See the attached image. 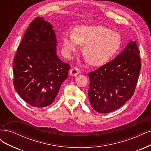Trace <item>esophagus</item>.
<instances>
[{
	"instance_id": "1",
	"label": "esophagus",
	"mask_w": 151,
	"mask_h": 151,
	"mask_svg": "<svg viewBox=\"0 0 151 151\" xmlns=\"http://www.w3.org/2000/svg\"><path fill=\"white\" fill-rule=\"evenodd\" d=\"M80 69L78 68V67H74V68L71 69L70 70V74L72 76H77L78 74H79L80 72Z\"/></svg>"
}]
</instances>
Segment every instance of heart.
<instances>
[{
    "label": "heart",
    "instance_id": "heart-1",
    "mask_svg": "<svg viewBox=\"0 0 151 151\" xmlns=\"http://www.w3.org/2000/svg\"><path fill=\"white\" fill-rule=\"evenodd\" d=\"M120 34L101 25L77 27L73 34H66L62 39L65 55L70 58L79 45L83 46L82 53L87 63L92 66L106 64L120 49Z\"/></svg>",
    "mask_w": 151,
    "mask_h": 151
}]
</instances>
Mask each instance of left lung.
Segmentation results:
<instances>
[{
    "mask_svg": "<svg viewBox=\"0 0 151 151\" xmlns=\"http://www.w3.org/2000/svg\"><path fill=\"white\" fill-rule=\"evenodd\" d=\"M139 55L136 42L130 41L112 60L89 72L88 95L96 111H116L132 97L141 67Z\"/></svg>",
    "mask_w": 151,
    "mask_h": 151,
    "instance_id": "left-lung-1",
    "label": "left lung"
}]
</instances>
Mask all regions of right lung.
Instances as JSON below:
<instances>
[{"label": "right lung", "instance_id": "obj_1", "mask_svg": "<svg viewBox=\"0 0 151 151\" xmlns=\"http://www.w3.org/2000/svg\"><path fill=\"white\" fill-rule=\"evenodd\" d=\"M56 45L52 25L37 17L29 24L18 47L14 59V86L30 106L50 105L68 77L70 66L59 59Z\"/></svg>", "mask_w": 151, "mask_h": 151}]
</instances>
